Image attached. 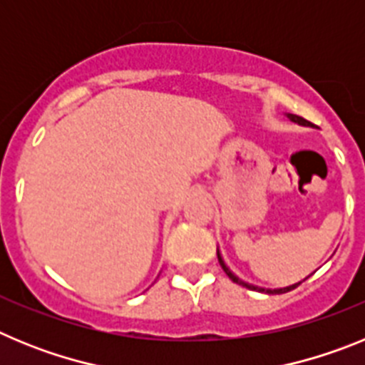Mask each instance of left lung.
I'll return each instance as SVG.
<instances>
[{
	"label": "left lung",
	"mask_w": 365,
	"mask_h": 365,
	"mask_svg": "<svg viewBox=\"0 0 365 365\" xmlns=\"http://www.w3.org/2000/svg\"><path fill=\"white\" fill-rule=\"evenodd\" d=\"M287 117L291 118L292 122H298V124H302V125H311V122H307L305 120V118H302V117H298V115H287ZM217 259H219V265H221V269L225 270V274H227L228 278L232 279V282L234 283H237V285H243V287H247V289H250V291H259V292H267V294H283V292H289V291H292V289H296V287L299 285V283H294V285H291V287H285V289H274V291H270V289H259V287H254V285H248V283H245V282H241L240 278H237V276H235V274H232V270L228 269L227 265H225V261H222V257H221V254H219V250H217Z\"/></svg>",
	"instance_id": "8db88e82"
}]
</instances>
